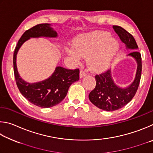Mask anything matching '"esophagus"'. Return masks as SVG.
Listing matches in <instances>:
<instances>
[{"mask_svg": "<svg viewBox=\"0 0 153 153\" xmlns=\"http://www.w3.org/2000/svg\"><path fill=\"white\" fill-rule=\"evenodd\" d=\"M86 71H85V70H82L81 69V71H80V77L81 78H82V77H84L85 76H86Z\"/></svg>", "mask_w": 153, "mask_h": 153, "instance_id": "34e87169", "label": "esophagus"}]
</instances>
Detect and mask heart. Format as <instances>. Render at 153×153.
Listing matches in <instances>:
<instances>
[{"label": "heart", "instance_id": "obj_1", "mask_svg": "<svg viewBox=\"0 0 153 153\" xmlns=\"http://www.w3.org/2000/svg\"><path fill=\"white\" fill-rule=\"evenodd\" d=\"M108 32L95 31L79 36L74 41V51L66 49V52L79 62L80 56L87 59V65L91 71H101L106 68L116 55L119 44L116 39L110 38Z\"/></svg>", "mask_w": 153, "mask_h": 153}]
</instances>
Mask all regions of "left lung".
I'll return each mask as SVG.
<instances>
[{
	"mask_svg": "<svg viewBox=\"0 0 153 153\" xmlns=\"http://www.w3.org/2000/svg\"><path fill=\"white\" fill-rule=\"evenodd\" d=\"M113 28L122 42L126 44V49L134 50L128 56H132L135 59L138 67L133 82L126 88H121L114 83L111 70L95 75L96 86L89 93V100L96 107L108 111L122 108L132 100L137 91L142 73L141 55L137 51L138 47L135 39L122 27L114 25Z\"/></svg>",
	"mask_w": 153,
	"mask_h": 153,
	"instance_id": "obj_1",
	"label": "left lung"
}]
</instances>
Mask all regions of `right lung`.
I'll use <instances>...</instances> for the list:
<instances>
[{
	"instance_id": "1",
	"label": "right lung",
	"mask_w": 153,
	"mask_h": 153,
	"mask_svg": "<svg viewBox=\"0 0 153 153\" xmlns=\"http://www.w3.org/2000/svg\"><path fill=\"white\" fill-rule=\"evenodd\" d=\"M57 36V32L53 30L50 24H39L25 31L19 40L13 54L15 78L19 90L29 102L42 108L56 105L65 98L70 86L79 80V69L70 70L57 66L52 76L48 79L38 82L29 83L19 76L16 58L20 47L30 37Z\"/></svg>"
}]
</instances>
